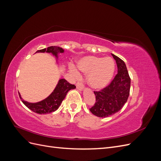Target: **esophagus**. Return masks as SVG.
<instances>
[{"mask_svg": "<svg viewBox=\"0 0 161 161\" xmlns=\"http://www.w3.org/2000/svg\"><path fill=\"white\" fill-rule=\"evenodd\" d=\"M76 85V89H78L79 90H82L84 88V85L81 82H78Z\"/></svg>", "mask_w": 161, "mask_h": 161, "instance_id": "34e87169", "label": "esophagus"}]
</instances>
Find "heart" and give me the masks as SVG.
Returning a JSON list of instances; mask_svg holds the SVG:
<instances>
[{"instance_id": "b5f03b06", "label": "heart", "mask_w": 161, "mask_h": 161, "mask_svg": "<svg viewBox=\"0 0 161 161\" xmlns=\"http://www.w3.org/2000/svg\"><path fill=\"white\" fill-rule=\"evenodd\" d=\"M78 68L87 75V82L91 87L95 89L103 88L110 82L115 70L114 62L109 57L101 58L89 56L82 58L78 62ZM71 71L76 76L79 72L75 67H71Z\"/></svg>"}]
</instances>
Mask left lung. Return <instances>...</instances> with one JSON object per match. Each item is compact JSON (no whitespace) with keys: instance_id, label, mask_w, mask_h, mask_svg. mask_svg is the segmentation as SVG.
<instances>
[{"instance_id":"1","label":"left lung","mask_w":161,"mask_h":161,"mask_svg":"<svg viewBox=\"0 0 161 161\" xmlns=\"http://www.w3.org/2000/svg\"><path fill=\"white\" fill-rule=\"evenodd\" d=\"M118 66V74L110 83L99 91H95V103L89 109L92 114L106 118L116 114L126 103L130 95V77L124 62L111 54Z\"/></svg>"}]
</instances>
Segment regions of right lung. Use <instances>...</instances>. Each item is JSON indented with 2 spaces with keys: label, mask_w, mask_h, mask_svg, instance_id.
Returning a JSON list of instances; mask_svg holds the SVG:
<instances>
[{
  "label": "right lung",
  "mask_w": 161,
  "mask_h": 161,
  "mask_svg": "<svg viewBox=\"0 0 161 161\" xmlns=\"http://www.w3.org/2000/svg\"><path fill=\"white\" fill-rule=\"evenodd\" d=\"M49 52L58 57V53H62L64 50L58 46H50L44 49L37 50L36 52ZM76 88L75 85H72L65 79H60L52 94L46 99L37 103H31L23 101L19 93V97L23 104L32 111L39 114H46L55 111L59 108L62 101L66 97L67 92L71 89Z\"/></svg>",
  "instance_id": "obj_1"
}]
</instances>
